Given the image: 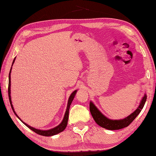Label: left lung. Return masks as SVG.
<instances>
[{
    "instance_id": "left-lung-1",
    "label": "left lung",
    "mask_w": 156,
    "mask_h": 156,
    "mask_svg": "<svg viewBox=\"0 0 156 156\" xmlns=\"http://www.w3.org/2000/svg\"><path fill=\"white\" fill-rule=\"evenodd\" d=\"M146 100L147 95L144 94L138 107L131 114L122 120H111L107 118L98 109V108L95 106L92 102H90L89 103V109H90L91 115L95 122L99 126L105 129H109V130H118V129L126 127L133 122L134 119L140 113L145 104V102H146Z\"/></svg>"
}]
</instances>
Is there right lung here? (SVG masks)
<instances>
[{"label": "right lung", "instance_id": "add662e5", "mask_svg": "<svg viewBox=\"0 0 156 156\" xmlns=\"http://www.w3.org/2000/svg\"><path fill=\"white\" fill-rule=\"evenodd\" d=\"M15 59L16 58L13 60V62H12V65L14 64V62L15 61ZM12 67H11V69H10V72H9V85H8V95H9V102L10 104H11V107H12V109L13 110V112L15 113V115L17 116L18 118V119H19L21 122H22L23 124H24L25 125H26L27 126L28 128H30L31 130H32L33 131L35 132L37 134H39V135L41 136H54L56 135V134H58L60 133V132H62V131L65 130V129L66 128V126L67 125V122H68V118H69V108H70V105L72 104V102L73 101V98H74V97L76 96V93L77 90H75L73 92V93L71 94V96H69V98L68 100V104H67V110H66V112H65V114L64 116V118H63L62 121L61 122V123L59 125H58L56 127L51 129H49V130H40V129H37L32 127V126H30V125H27V124L25 123L24 122H23L22 120L20 119V118L18 117V115L16 113L14 109V107H13V105H12V100H11V96H10V94H11V90H10V89H11V71H12Z\"/></svg>", "mask_w": 156, "mask_h": 156}]
</instances>
